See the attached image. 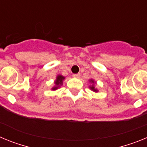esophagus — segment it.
<instances>
[{"mask_svg":"<svg viewBox=\"0 0 147 147\" xmlns=\"http://www.w3.org/2000/svg\"><path fill=\"white\" fill-rule=\"evenodd\" d=\"M80 74H73V77L74 78H80Z\"/></svg>","mask_w":147,"mask_h":147,"instance_id":"obj_1","label":"esophagus"}]
</instances>
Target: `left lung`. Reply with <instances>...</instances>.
<instances>
[{
	"instance_id": "left-lung-1",
	"label": "left lung",
	"mask_w": 147,
	"mask_h": 147,
	"mask_svg": "<svg viewBox=\"0 0 147 147\" xmlns=\"http://www.w3.org/2000/svg\"><path fill=\"white\" fill-rule=\"evenodd\" d=\"M89 82L92 84L91 85H90V86H89L90 89L92 91L95 92V93H98V89L95 88V84H96V82H95L94 80H93V79H90V80H89Z\"/></svg>"
}]
</instances>
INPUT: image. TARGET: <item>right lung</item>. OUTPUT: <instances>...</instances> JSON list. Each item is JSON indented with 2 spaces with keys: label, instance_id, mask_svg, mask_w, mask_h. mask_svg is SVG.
<instances>
[{
  "label": "right lung",
  "instance_id": "right-lung-1",
  "mask_svg": "<svg viewBox=\"0 0 147 147\" xmlns=\"http://www.w3.org/2000/svg\"><path fill=\"white\" fill-rule=\"evenodd\" d=\"M65 79V76H63L61 74H58L57 77H56V80H54V86L52 87L51 90H56L59 89L62 86V84H63V81H64Z\"/></svg>",
  "mask_w": 147,
  "mask_h": 147
}]
</instances>
